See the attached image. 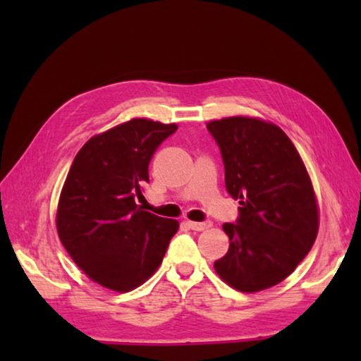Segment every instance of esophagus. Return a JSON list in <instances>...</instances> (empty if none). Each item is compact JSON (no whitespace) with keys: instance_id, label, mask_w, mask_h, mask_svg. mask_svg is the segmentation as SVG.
Wrapping results in <instances>:
<instances>
[{"instance_id":"esophagus-1","label":"esophagus","mask_w":361,"mask_h":361,"mask_svg":"<svg viewBox=\"0 0 361 361\" xmlns=\"http://www.w3.org/2000/svg\"><path fill=\"white\" fill-rule=\"evenodd\" d=\"M188 226L191 228L192 231H205L212 228V221H202V223H197V221H188Z\"/></svg>"}]
</instances>
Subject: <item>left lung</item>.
I'll return each mask as SVG.
<instances>
[{"mask_svg":"<svg viewBox=\"0 0 361 361\" xmlns=\"http://www.w3.org/2000/svg\"><path fill=\"white\" fill-rule=\"evenodd\" d=\"M221 149L226 189L239 199L237 224L224 223L229 250L215 261L223 282L242 293L290 276L319 234L320 212L301 156L279 126L252 116L207 122Z\"/></svg>","mask_w":361,"mask_h":361,"instance_id":"left-lung-1","label":"left lung"}]
</instances>
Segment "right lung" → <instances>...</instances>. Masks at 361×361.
Segmentation results:
<instances>
[{"instance_id":"1","label":"right lung","mask_w":361,"mask_h":361,"mask_svg":"<svg viewBox=\"0 0 361 361\" xmlns=\"http://www.w3.org/2000/svg\"><path fill=\"white\" fill-rule=\"evenodd\" d=\"M178 129L133 118L85 142L59 197V239L92 282L127 293L157 271L180 224L142 210L148 166L157 146Z\"/></svg>"}]
</instances>
